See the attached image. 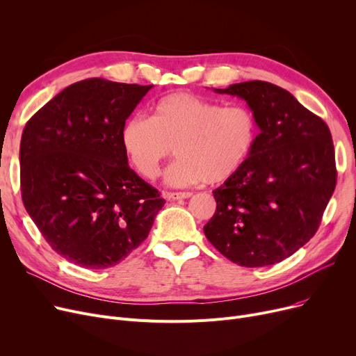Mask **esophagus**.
Here are the masks:
<instances>
[{
  "label": "esophagus",
  "instance_id": "esophagus-1",
  "mask_svg": "<svg viewBox=\"0 0 356 356\" xmlns=\"http://www.w3.org/2000/svg\"><path fill=\"white\" fill-rule=\"evenodd\" d=\"M167 200H180V199H188L192 196L191 192H167L165 195Z\"/></svg>",
  "mask_w": 356,
  "mask_h": 356
}]
</instances>
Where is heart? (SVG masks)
Returning <instances> with one entry per match:
<instances>
[{
    "label": "heart",
    "mask_w": 356,
    "mask_h": 356,
    "mask_svg": "<svg viewBox=\"0 0 356 356\" xmlns=\"http://www.w3.org/2000/svg\"><path fill=\"white\" fill-rule=\"evenodd\" d=\"M252 112L239 105L220 106L189 92H176L152 106L149 118L129 117L121 129V144L136 170L148 180L168 167L165 181L175 188L228 180L248 157L255 140Z\"/></svg>",
    "instance_id": "heart-1"
}]
</instances>
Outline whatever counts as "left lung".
Listing matches in <instances>:
<instances>
[{"mask_svg": "<svg viewBox=\"0 0 356 356\" xmlns=\"http://www.w3.org/2000/svg\"><path fill=\"white\" fill-rule=\"evenodd\" d=\"M215 92L247 101L259 134L238 172L213 191L216 211L203 231L232 263L273 266L319 229L338 176L332 134L321 117L270 82Z\"/></svg>", "mask_w": 356, "mask_h": 356, "instance_id": "8db88e82", "label": "left lung"}]
</instances>
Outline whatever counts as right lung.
Segmentation results:
<instances>
[{
  "label": "right lung",
  "mask_w": 356,
  "mask_h": 356,
  "mask_svg": "<svg viewBox=\"0 0 356 356\" xmlns=\"http://www.w3.org/2000/svg\"><path fill=\"white\" fill-rule=\"evenodd\" d=\"M153 85L90 78L27 121L20 144L24 208L53 251L104 270L148 236L165 200L128 165L121 129Z\"/></svg>",
  "instance_id": "obj_1"
}]
</instances>
